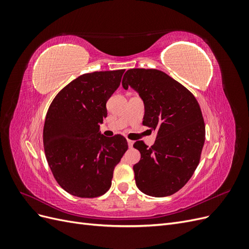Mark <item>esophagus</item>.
Here are the masks:
<instances>
[{
    "instance_id": "1",
    "label": "esophagus",
    "mask_w": 249,
    "mask_h": 249,
    "mask_svg": "<svg viewBox=\"0 0 249 249\" xmlns=\"http://www.w3.org/2000/svg\"><path fill=\"white\" fill-rule=\"evenodd\" d=\"M127 144H129V146H130V147H132V146H133V144H134V141H133V140H131V139H127Z\"/></svg>"
}]
</instances>
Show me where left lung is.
<instances>
[{
    "mask_svg": "<svg viewBox=\"0 0 249 249\" xmlns=\"http://www.w3.org/2000/svg\"><path fill=\"white\" fill-rule=\"evenodd\" d=\"M144 103L143 125L157 130L155 144L136 141L141 154L133 166L139 190L149 196L175 194L191 178L206 139L205 120L195 96L180 83L158 70L132 69L123 79Z\"/></svg>",
    "mask_w": 249,
    "mask_h": 249,
    "instance_id": "obj_1",
    "label": "left lung"
}]
</instances>
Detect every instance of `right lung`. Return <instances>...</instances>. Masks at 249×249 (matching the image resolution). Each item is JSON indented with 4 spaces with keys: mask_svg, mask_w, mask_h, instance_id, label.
I'll return each instance as SVG.
<instances>
[{
    "mask_svg": "<svg viewBox=\"0 0 249 249\" xmlns=\"http://www.w3.org/2000/svg\"><path fill=\"white\" fill-rule=\"evenodd\" d=\"M124 70L82 74L51 103L43 125L44 154L59 186L74 196L93 198L111 187L113 171L127 149L122 135L105 137L100 124L106 103Z\"/></svg>",
    "mask_w": 249,
    "mask_h": 249,
    "instance_id": "1",
    "label": "right lung"
}]
</instances>
